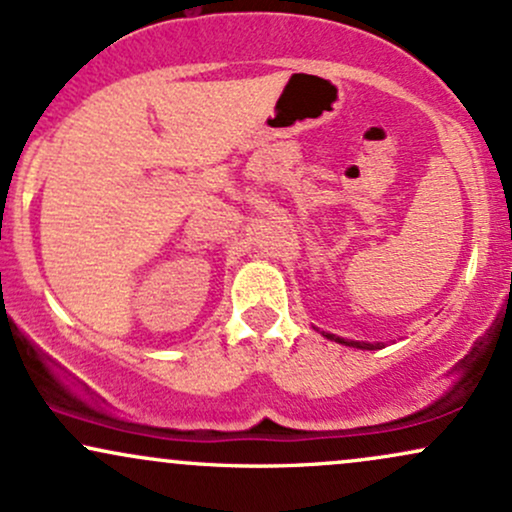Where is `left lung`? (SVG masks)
Segmentation results:
<instances>
[{"mask_svg":"<svg viewBox=\"0 0 512 512\" xmlns=\"http://www.w3.org/2000/svg\"><path fill=\"white\" fill-rule=\"evenodd\" d=\"M322 337L332 339V342L337 344H344V346H354V349H363V351H375V349H383V342L378 344H368V342H354V339H344V337H337V334H330V332H322Z\"/></svg>","mask_w":512,"mask_h":512,"instance_id":"obj_1","label":"left lung"}]
</instances>
